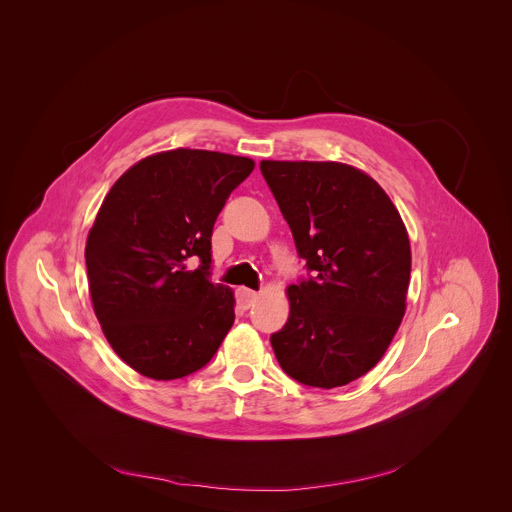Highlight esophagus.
<instances>
[{
	"instance_id": "34e87169",
	"label": "esophagus",
	"mask_w": 512,
	"mask_h": 512,
	"mask_svg": "<svg viewBox=\"0 0 512 512\" xmlns=\"http://www.w3.org/2000/svg\"><path fill=\"white\" fill-rule=\"evenodd\" d=\"M258 297V293L248 290V288H240L236 290V301L242 309H250V305L254 303V299Z\"/></svg>"
}]
</instances>
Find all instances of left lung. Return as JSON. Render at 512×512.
Segmentation results:
<instances>
[{
	"label": "left lung",
	"instance_id": "1",
	"mask_svg": "<svg viewBox=\"0 0 512 512\" xmlns=\"http://www.w3.org/2000/svg\"><path fill=\"white\" fill-rule=\"evenodd\" d=\"M307 276L288 288V323L270 343L284 372L345 386L386 353L406 311L410 240L384 189L335 161H260Z\"/></svg>",
	"mask_w": 512,
	"mask_h": 512
}]
</instances>
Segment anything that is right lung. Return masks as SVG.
<instances>
[{
    "label": "right lung",
    "instance_id": "1",
    "mask_svg": "<svg viewBox=\"0 0 512 512\" xmlns=\"http://www.w3.org/2000/svg\"><path fill=\"white\" fill-rule=\"evenodd\" d=\"M252 169L179 147L138 161L106 195L84 250L90 297L116 355L147 378L203 368L232 327L234 295L209 280L211 236Z\"/></svg>",
    "mask_w": 512,
    "mask_h": 512
}]
</instances>
